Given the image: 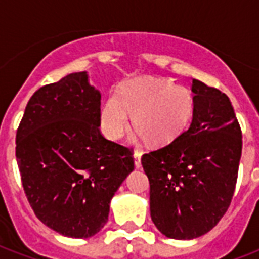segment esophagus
<instances>
[{"instance_id":"34e87169","label":"esophagus","mask_w":259,"mask_h":259,"mask_svg":"<svg viewBox=\"0 0 259 259\" xmlns=\"http://www.w3.org/2000/svg\"><path fill=\"white\" fill-rule=\"evenodd\" d=\"M134 165L136 168H141V153L140 152L134 153Z\"/></svg>"}]
</instances>
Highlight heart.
Returning <instances> with one entry per match:
<instances>
[{"label": "heart", "mask_w": 259, "mask_h": 259, "mask_svg": "<svg viewBox=\"0 0 259 259\" xmlns=\"http://www.w3.org/2000/svg\"><path fill=\"white\" fill-rule=\"evenodd\" d=\"M195 111V95L188 87L166 78H136L107 95L99 111L106 137L118 141L129 129L130 115L138 137L150 146L172 144L187 127Z\"/></svg>", "instance_id": "b5f03b06"}]
</instances>
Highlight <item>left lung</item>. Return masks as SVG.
I'll use <instances>...</instances> for the list:
<instances>
[{
	"instance_id": "left-lung-1",
	"label": "left lung",
	"mask_w": 259,
	"mask_h": 259,
	"mask_svg": "<svg viewBox=\"0 0 259 259\" xmlns=\"http://www.w3.org/2000/svg\"><path fill=\"white\" fill-rule=\"evenodd\" d=\"M189 127L142 156L150 184V217L172 239L204 235L231 204L242 154V130L229 97L193 79Z\"/></svg>"
}]
</instances>
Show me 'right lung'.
I'll return each mask as SVG.
<instances>
[{"label": "right lung", "mask_w": 259, "mask_h": 259, "mask_svg": "<svg viewBox=\"0 0 259 259\" xmlns=\"http://www.w3.org/2000/svg\"><path fill=\"white\" fill-rule=\"evenodd\" d=\"M101 94L75 72L30 97L16 134V158L34 215L64 237L90 238L134 169L133 152L102 136Z\"/></svg>", "instance_id": "add662e5"}]
</instances>
